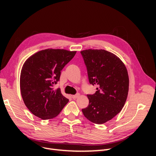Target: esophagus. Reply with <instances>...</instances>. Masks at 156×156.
<instances>
[{"mask_svg": "<svg viewBox=\"0 0 156 156\" xmlns=\"http://www.w3.org/2000/svg\"><path fill=\"white\" fill-rule=\"evenodd\" d=\"M79 95H80L79 94H75V95H73L72 96V98L73 99H76V98H77L79 96Z\"/></svg>", "mask_w": 156, "mask_h": 156, "instance_id": "1", "label": "esophagus"}]
</instances>
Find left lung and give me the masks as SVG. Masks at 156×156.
Listing matches in <instances>:
<instances>
[{"label":"left lung","mask_w":156,"mask_h":156,"mask_svg":"<svg viewBox=\"0 0 156 156\" xmlns=\"http://www.w3.org/2000/svg\"><path fill=\"white\" fill-rule=\"evenodd\" d=\"M87 66L89 83L97 84V91L87 95L89 104L83 108L84 116L94 124L111 120L121 111L129 90V77L123 62L104 49L81 51Z\"/></svg>","instance_id":"left-lung-1"}]
</instances>
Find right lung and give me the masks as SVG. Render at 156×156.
I'll return each mask as SVG.
<instances>
[{
  "label": "right lung",
  "instance_id": "add662e5",
  "mask_svg": "<svg viewBox=\"0 0 156 156\" xmlns=\"http://www.w3.org/2000/svg\"><path fill=\"white\" fill-rule=\"evenodd\" d=\"M77 51L47 49L28 58L21 69L20 90L26 107L42 120L54 119L69 101L60 89L53 90L61 71Z\"/></svg>",
  "mask_w": 156,
  "mask_h": 156
}]
</instances>
